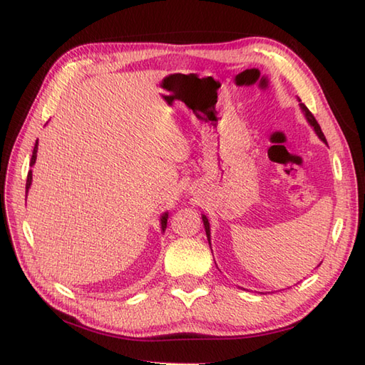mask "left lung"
<instances>
[{
	"label": "left lung",
	"mask_w": 365,
	"mask_h": 365,
	"mask_svg": "<svg viewBox=\"0 0 365 365\" xmlns=\"http://www.w3.org/2000/svg\"><path fill=\"white\" fill-rule=\"evenodd\" d=\"M301 108H302V111H304V114H306V118H307V120L311 122V125L314 127V130H315V133L319 135V138L322 139V141H324L327 143V138H324V135H323V131H322V128H320V125H319V122H317V119L314 118V114L307 110V106L304 105V103H301ZM202 221H204V226H205V232H207V238H208V243H210V224H208V220L205 218V216H202Z\"/></svg>",
	"instance_id": "1"
}]
</instances>
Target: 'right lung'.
<instances>
[{
	"instance_id": "obj_1",
	"label": "right lung",
	"mask_w": 365,
	"mask_h": 365,
	"mask_svg": "<svg viewBox=\"0 0 365 365\" xmlns=\"http://www.w3.org/2000/svg\"><path fill=\"white\" fill-rule=\"evenodd\" d=\"M36 157H37V143H36V145H34V150H33V157H31V161H29V166H33L34 163H36ZM31 178H33V174H31V170L28 173V177H26V192H28V188L31 187ZM166 222H168V215H165L161 218V227H163V230H165V227H166Z\"/></svg>"
}]
</instances>
